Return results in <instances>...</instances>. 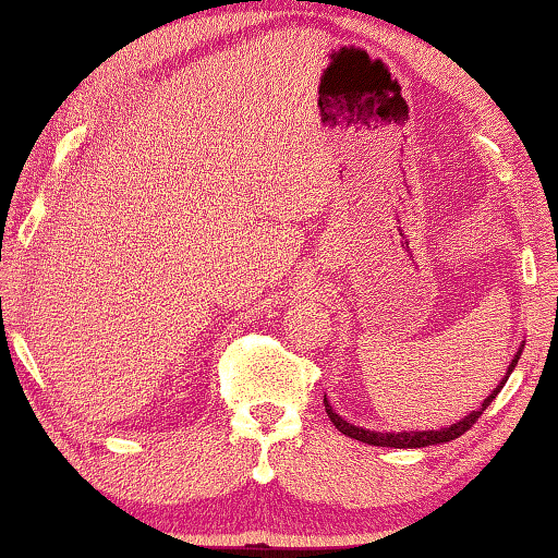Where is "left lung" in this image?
<instances>
[{"label":"left lung","mask_w":558,"mask_h":558,"mask_svg":"<svg viewBox=\"0 0 558 558\" xmlns=\"http://www.w3.org/2000/svg\"><path fill=\"white\" fill-rule=\"evenodd\" d=\"M522 349H524V342L519 344V349H517L514 356H512V362H509V366H507L505 376H502V379H499V384L495 386V389L487 393V399L480 403L475 411H470L468 415H462L460 421L450 423V426H446V428H436V430H399V433H396V430H391V433L369 430V428L354 426V423L344 421L342 415H339L332 409V403L327 401V396H325V411H327L329 421L335 423V428L339 433H344L347 438H354L359 442H366V446H379V448H428V446H442V442H450V440L460 438L462 433L472 428V423H477V418H480V415H483V411L487 409V405L493 403L497 399V393L505 389L509 374L514 372L519 356H522Z\"/></svg>","instance_id":"left-lung-1"}]
</instances>
